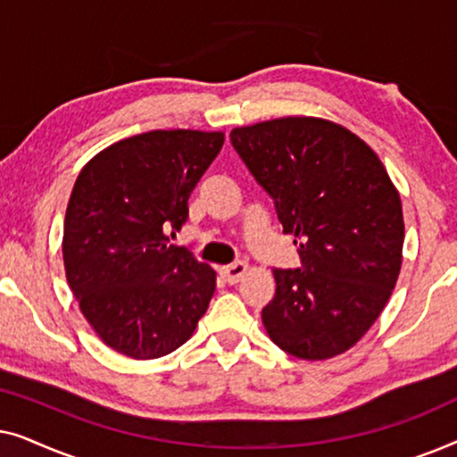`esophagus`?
Instances as JSON below:
<instances>
[{"label": "esophagus", "instance_id": "obj_1", "mask_svg": "<svg viewBox=\"0 0 457 457\" xmlns=\"http://www.w3.org/2000/svg\"><path fill=\"white\" fill-rule=\"evenodd\" d=\"M247 270H249L247 262H235V264L224 266L220 272H222V277H224V280H227L228 285H237L243 277H245Z\"/></svg>", "mask_w": 457, "mask_h": 457}]
</instances>
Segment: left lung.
<instances>
[{
	"mask_svg": "<svg viewBox=\"0 0 457 457\" xmlns=\"http://www.w3.org/2000/svg\"><path fill=\"white\" fill-rule=\"evenodd\" d=\"M277 202L303 266L272 270L266 333L299 360H330L364 337L395 289L403 260L397 187L374 149L327 118L283 116L230 130Z\"/></svg>",
	"mask_w": 457,
	"mask_h": 457,
	"instance_id": "obj_1",
	"label": "left lung"
}]
</instances>
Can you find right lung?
Masks as SVG:
<instances>
[{
    "label": "right lung",
    "mask_w": 457,
    "mask_h": 457,
    "mask_svg": "<svg viewBox=\"0 0 457 457\" xmlns=\"http://www.w3.org/2000/svg\"><path fill=\"white\" fill-rule=\"evenodd\" d=\"M222 130H149L112 143L72 187L62 255L68 285L99 339L133 360L179 349L195 333L216 272L170 230L222 149ZM174 235V233H172Z\"/></svg>",
    "instance_id": "add662e5"
}]
</instances>
